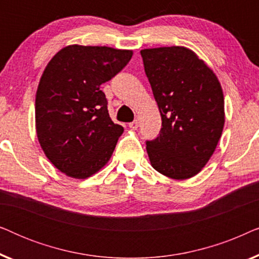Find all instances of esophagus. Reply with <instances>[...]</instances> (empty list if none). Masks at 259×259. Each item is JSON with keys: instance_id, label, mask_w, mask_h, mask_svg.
Listing matches in <instances>:
<instances>
[{"instance_id": "esophagus-1", "label": "esophagus", "mask_w": 259, "mask_h": 259, "mask_svg": "<svg viewBox=\"0 0 259 259\" xmlns=\"http://www.w3.org/2000/svg\"><path fill=\"white\" fill-rule=\"evenodd\" d=\"M128 126H130V128L137 130L138 127H139V122H138V120H134L133 122H130V123H128Z\"/></svg>"}]
</instances>
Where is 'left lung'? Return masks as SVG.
<instances>
[{"instance_id":"8db88e82","label":"left lung","mask_w":259,"mask_h":259,"mask_svg":"<svg viewBox=\"0 0 259 259\" xmlns=\"http://www.w3.org/2000/svg\"><path fill=\"white\" fill-rule=\"evenodd\" d=\"M145 73L161 115V130L146 141L151 165L168 178L199 173L217 147L225 122L222 86L186 47L143 49Z\"/></svg>"}]
</instances>
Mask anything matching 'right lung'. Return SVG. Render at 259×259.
<instances>
[{"instance_id":"1","label":"right lung","mask_w":259,"mask_h":259,"mask_svg":"<svg viewBox=\"0 0 259 259\" xmlns=\"http://www.w3.org/2000/svg\"><path fill=\"white\" fill-rule=\"evenodd\" d=\"M133 52L70 45L48 62L35 99V126L46 157L59 171L84 179L111 159L123 127L109 118L100 86L125 67Z\"/></svg>"}]
</instances>
